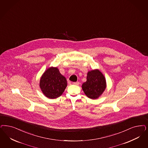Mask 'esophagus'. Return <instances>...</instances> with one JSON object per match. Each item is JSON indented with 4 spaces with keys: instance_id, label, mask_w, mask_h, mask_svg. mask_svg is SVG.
<instances>
[{
    "instance_id": "esophagus-1",
    "label": "esophagus",
    "mask_w": 148,
    "mask_h": 148,
    "mask_svg": "<svg viewBox=\"0 0 148 148\" xmlns=\"http://www.w3.org/2000/svg\"><path fill=\"white\" fill-rule=\"evenodd\" d=\"M72 84L74 85H79L80 83H79V82H74Z\"/></svg>"
}]
</instances>
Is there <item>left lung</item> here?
<instances>
[{"label": "left lung", "instance_id": "obj_1", "mask_svg": "<svg viewBox=\"0 0 148 148\" xmlns=\"http://www.w3.org/2000/svg\"><path fill=\"white\" fill-rule=\"evenodd\" d=\"M106 88L105 77L98 69L87 73L86 82L82 84V88L87 97L93 99L99 97Z\"/></svg>", "mask_w": 148, "mask_h": 148}]
</instances>
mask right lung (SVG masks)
Segmentation results:
<instances>
[{
    "label": "right lung",
    "mask_w": 148,
    "mask_h": 148,
    "mask_svg": "<svg viewBox=\"0 0 148 148\" xmlns=\"http://www.w3.org/2000/svg\"><path fill=\"white\" fill-rule=\"evenodd\" d=\"M39 86L46 97L55 99L62 95L67 86V82L57 67L51 66L41 77Z\"/></svg>",
    "instance_id": "obj_1"
}]
</instances>
